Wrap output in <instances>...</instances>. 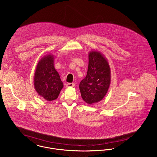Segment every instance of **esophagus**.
<instances>
[{"label":"esophagus","instance_id":"34e87169","mask_svg":"<svg viewBox=\"0 0 157 157\" xmlns=\"http://www.w3.org/2000/svg\"><path fill=\"white\" fill-rule=\"evenodd\" d=\"M75 86V83H66V86L69 88V87H73Z\"/></svg>","mask_w":157,"mask_h":157}]
</instances>
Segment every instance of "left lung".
<instances>
[{"label": "left lung", "instance_id": "8db88e82", "mask_svg": "<svg viewBox=\"0 0 157 157\" xmlns=\"http://www.w3.org/2000/svg\"><path fill=\"white\" fill-rule=\"evenodd\" d=\"M88 57L87 74L79 83V90L84 101L92 104L102 100L108 91L110 84V68L101 53L92 51Z\"/></svg>", "mask_w": 157, "mask_h": 157}]
</instances>
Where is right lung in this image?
<instances>
[{
	"mask_svg": "<svg viewBox=\"0 0 157 157\" xmlns=\"http://www.w3.org/2000/svg\"><path fill=\"white\" fill-rule=\"evenodd\" d=\"M54 57L48 55L38 63L34 74V88L38 95L47 101L56 100L63 87L60 76L54 67Z\"/></svg>",
	"mask_w": 157,
	"mask_h": 157,
	"instance_id": "1",
	"label": "right lung"
}]
</instances>
